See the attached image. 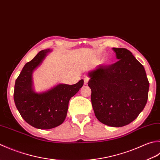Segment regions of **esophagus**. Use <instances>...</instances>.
Segmentation results:
<instances>
[{
	"mask_svg": "<svg viewBox=\"0 0 160 160\" xmlns=\"http://www.w3.org/2000/svg\"><path fill=\"white\" fill-rule=\"evenodd\" d=\"M88 81H89V78L88 77L84 78V85H87L88 83Z\"/></svg>",
	"mask_w": 160,
	"mask_h": 160,
	"instance_id": "esophagus-1",
	"label": "esophagus"
}]
</instances>
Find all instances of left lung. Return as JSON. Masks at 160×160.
<instances>
[{"label": "left lung", "mask_w": 160, "mask_h": 160, "mask_svg": "<svg viewBox=\"0 0 160 160\" xmlns=\"http://www.w3.org/2000/svg\"><path fill=\"white\" fill-rule=\"evenodd\" d=\"M118 61L88 73L91 102L97 119L122 127L138 117L147 102L149 82L144 66L126 48H113Z\"/></svg>", "instance_id": "1"}]
</instances>
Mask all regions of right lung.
Masks as SVG:
<instances>
[{"mask_svg": "<svg viewBox=\"0 0 160 160\" xmlns=\"http://www.w3.org/2000/svg\"><path fill=\"white\" fill-rule=\"evenodd\" d=\"M51 51L41 50L26 63L14 86L16 108L26 122L38 129H51L61 125L66 117L70 98L83 85L81 79L74 85L58 83L44 92H35L32 74Z\"/></svg>", "mask_w": 160, "mask_h": 160, "instance_id": "right-lung-1", "label": "right lung"}]
</instances>
